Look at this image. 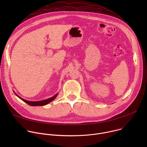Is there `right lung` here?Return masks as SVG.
Segmentation results:
<instances>
[{
  "label": "right lung",
  "instance_id": "obj_1",
  "mask_svg": "<svg viewBox=\"0 0 147 147\" xmlns=\"http://www.w3.org/2000/svg\"><path fill=\"white\" fill-rule=\"evenodd\" d=\"M15 93V92H14ZM16 95L20 99H22V100H23L24 102L27 103L28 105H29L30 106H32V107H36V106H44V105H46L47 104L50 103L51 102H52V100H53L56 98V96H57L58 94H56V95H55L53 96L50 98H48L47 99H45V100H40V101H29V100H27L26 99H23L22 98H21L20 96H19L18 95H17L16 93H15Z\"/></svg>",
  "mask_w": 147,
  "mask_h": 147
}]
</instances>
